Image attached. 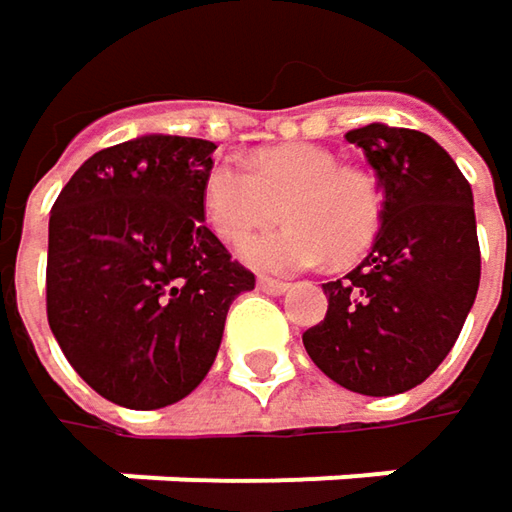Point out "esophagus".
<instances>
[{
	"label": "esophagus",
	"instance_id": "esophagus-1",
	"mask_svg": "<svg viewBox=\"0 0 512 512\" xmlns=\"http://www.w3.org/2000/svg\"><path fill=\"white\" fill-rule=\"evenodd\" d=\"M259 288L265 291V294H274V297H279V294H285L291 285L288 282H282V279H271V276H262L259 279Z\"/></svg>",
	"mask_w": 512,
	"mask_h": 512
}]
</instances>
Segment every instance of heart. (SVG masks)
<instances>
[{
  "label": "heart",
  "instance_id": "b5f03b06",
  "mask_svg": "<svg viewBox=\"0 0 512 512\" xmlns=\"http://www.w3.org/2000/svg\"><path fill=\"white\" fill-rule=\"evenodd\" d=\"M283 201L289 224L241 244V259L256 271L291 274L361 259L382 227L376 180L311 142H282L253 154L250 163L218 157L203 177V212L224 241H241L267 223Z\"/></svg>",
  "mask_w": 512,
  "mask_h": 512
}]
</instances>
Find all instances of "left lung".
Masks as SVG:
<instances>
[{
  "label": "left lung",
  "instance_id": "obj_1",
  "mask_svg": "<svg viewBox=\"0 0 512 512\" xmlns=\"http://www.w3.org/2000/svg\"><path fill=\"white\" fill-rule=\"evenodd\" d=\"M382 189L367 259L326 282V317L303 332L309 358L341 387L393 396L422 384L455 347L481 282L472 186L420 130H349Z\"/></svg>",
  "mask_w": 512,
  "mask_h": 512
}]
</instances>
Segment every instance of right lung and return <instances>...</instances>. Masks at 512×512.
I'll list each match as a JSON object with an SVG mask.
<instances>
[{
    "mask_svg": "<svg viewBox=\"0 0 512 512\" xmlns=\"http://www.w3.org/2000/svg\"><path fill=\"white\" fill-rule=\"evenodd\" d=\"M212 151L195 136H136L92 154L52 206V335L122 408L189 396L218 355L230 303L256 285L203 221Z\"/></svg>",
    "mask_w": 512,
    "mask_h": 512,
    "instance_id": "1",
    "label": "right lung"
}]
</instances>
